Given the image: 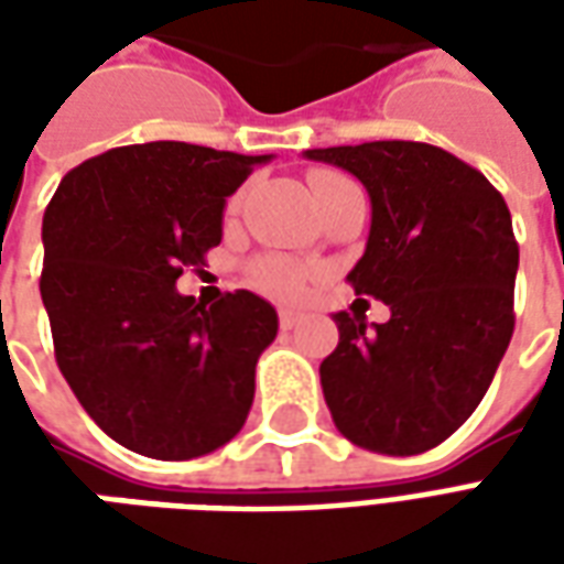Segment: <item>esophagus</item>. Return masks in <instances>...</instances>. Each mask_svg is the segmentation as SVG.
I'll return each instance as SVG.
<instances>
[{
    "label": "esophagus",
    "mask_w": 564,
    "mask_h": 564,
    "mask_svg": "<svg viewBox=\"0 0 564 564\" xmlns=\"http://www.w3.org/2000/svg\"><path fill=\"white\" fill-rule=\"evenodd\" d=\"M305 319V311H299V307H283L281 314H278V323H281V329H295L299 323Z\"/></svg>",
    "instance_id": "obj_1"
}]
</instances>
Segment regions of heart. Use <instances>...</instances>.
Segmentation results:
<instances>
[{
	"mask_svg": "<svg viewBox=\"0 0 564 564\" xmlns=\"http://www.w3.org/2000/svg\"><path fill=\"white\" fill-rule=\"evenodd\" d=\"M307 186H311V196H314V205L319 210L323 205H329L335 196H341L344 189H354L356 184L338 172H314L307 177ZM253 283L259 290L278 295V299H293V295L305 290V271L290 259L265 257L253 265Z\"/></svg>",
	"mask_w": 564,
	"mask_h": 564,
	"instance_id": "heart-1",
	"label": "heart"
}]
</instances>
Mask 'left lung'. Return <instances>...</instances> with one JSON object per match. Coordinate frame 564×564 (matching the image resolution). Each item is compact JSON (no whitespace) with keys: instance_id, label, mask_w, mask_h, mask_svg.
I'll return each instance as SVG.
<instances>
[{"instance_id":"1","label":"left lung","mask_w":564,"mask_h":564,"mask_svg":"<svg viewBox=\"0 0 564 564\" xmlns=\"http://www.w3.org/2000/svg\"><path fill=\"white\" fill-rule=\"evenodd\" d=\"M362 181L371 229L347 281L390 305L387 323L335 314L338 347L319 366L332 420L356 447L414 456L459 429L513 335L520 247L484 174L423 141L305 150Z\"/></svg>"}]
</instances>
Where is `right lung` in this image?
Segmentation results:
<instances>
[{"mask_svg": "<svg viewBox=\"0 0 564 564\" xmlns=\"http://www.w3.org/2000/svg\"><path fill=\"white\" fill-rule=\"evenodd\" d=\"M269 160L129 144L72 169L44 210L56 366L105 435L141 456L196 459L245 425L278 311L247 290L205 307L174 283L220 245L226 198Z\"/></svg>", "mask_w": 564, "mask_h": 564, "instance_id": "add662e5", "label": "right lung"}]
</instances>
